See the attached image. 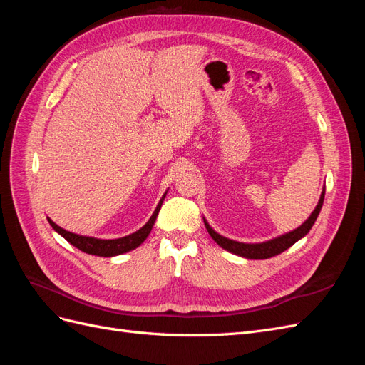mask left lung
<instances>
[{"instance_id": "8db88e82", "label": "left lung", "mask_w": 365, "mask_h": 365, "mask_svg": "<svg viewBox=\"0 0 365 365\" xmlns=\"http://www.w3.org/2000/svg\"><path fill=\"white\" fill-rule=\"evenodd\" d=\"M324 192L326 190L323 189L322 196H319V201H318L315 210L312 212V215L304 220V224H302L300 227L295 228L294 231H289V233L282 235L279 237L267 240V242H262V244H244V242L227 239L224 236H220L219 233H216V231L208 225V222H207L205 219H204V224H205V228L208 231V235L212 236L216 244L219 247H222L224 250L236 254V256L245 257V259H269V257L277 256V254L283 252L284 250H288L291 245L295 244L297 240H300L302 237H304L309 233V230L312 228V225L315 224V220H317V217L319 215V210H322V207H323Z\"/></svg>"}]
</instances>
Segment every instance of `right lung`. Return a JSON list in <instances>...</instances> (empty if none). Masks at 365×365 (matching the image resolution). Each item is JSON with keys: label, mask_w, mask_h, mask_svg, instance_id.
<instances>
[{"label": "right lung", "mask_w": 365, "mask_h": 365, "mask_svg": "<svg viewBox=\"0 0 365 365\" xmlns=\"http://www.w3.org/2000/svg\"><path fill=\"white\" fill-rule=\"evenodd\" d=\"M165 193H168V192H165ZM165 193L161 197V201L158 202L155 212H153V215L150 216V219L148 220L145 227H141L140 230H137L135 233H132V235L125 236V237H118V239H97V237H90V236H81V235H76V233H71V231L61 228L59 225L54 224L50 217H47V219H48L50 225L53 227V230L58 231V233L62 237L67 239L70 244L74 245L76 248H79L81 251H83L86 254H93V256L113 257V256H118V254L128 252L130 250H135L137 247H140L143 244V242L146 240L153 224H155V219H157L160 208L163 205Z\"/></svg>", "instance_id": "obj_1"}]
</instances>
